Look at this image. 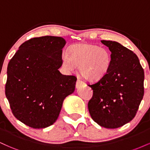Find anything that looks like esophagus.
I'll list each match as a JSON object with an SVG mask.
<instances>
[{"instance_id": "1", "label": "esophagus", "mask_w": 150, "mask_h": 150, "mask_svg": "<svg viewBox=\"0 0 150 150\" xmlns=\"http://www.w3.org/2000/svg\"><path fill=\"white\" fill-rule=\"evenodd\" d=\"M84 84H85V83H84V82H82V81L80 80V79H77V80L76 82V87L78 88V87H80L81 85H84Z\"/></svg>"}]
</instances>
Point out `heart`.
I'll use <instances>...</instances> for the list:
<instances>
[{
	"instance_id": "obj_1",
	"label": "heart",
	"mask_w": 150,
	"mask_h": 150,
	"mask_svg": "<svg viewBox=\"0 0 150 150\" xmlns=\"http://www.w3.org/2000/svg\"><path fill=\"white\" fill-rule=\"evenodd\" d=\"M112 56L106 48L80 43L72 46L68 53L62 54V65L68 71H73L78 65L80 75L86 80L98 81L103 78L111 68Z\"/></svg>"
}]
</instances>
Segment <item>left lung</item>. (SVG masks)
I'll list each match as a JSON object with an SVG mask.
<instances>
[{
    "instance_id": "1",
    "label": "left lung",
    "mask_w": 150,
    "mask_h": 150,
    "mask_svg": "<svg viewBox=\"0 0 150 150\" xmlns=\"http://www.w3.org/2000/svg\"><path fill=\"white\" fill-rule=\"evenodd\" d=\"M101 42L111 52L112 63L103 78L88 85L93 90L88 109L100 126L117 128L135 116L144 96V70L132 51L116 42Z\"/></svg>"
}]
</instances>
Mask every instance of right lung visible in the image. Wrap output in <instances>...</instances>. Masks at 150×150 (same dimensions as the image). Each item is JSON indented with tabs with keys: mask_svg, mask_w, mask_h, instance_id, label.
I'll list each match as a JSON object with an SVG mask.
<instances>
[{
	"mask_svg": "<svg viewBox=\"0 0 150 150\" xmlns=\"http://www.w3.org/2000/svg\"><path fill=\"white\" fill-rule=\"evenodd\" d=\"M63 38H32L20 45L7 68L6 95L13 115L33 128L56 122L63 100L74 92L77 77L62 75Z\"/></svg>",
	"mask_w": 150,
	"mask_h": 150,
	"instance_id": "1",
	"label": "right lung"
}]
</instances>
